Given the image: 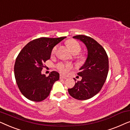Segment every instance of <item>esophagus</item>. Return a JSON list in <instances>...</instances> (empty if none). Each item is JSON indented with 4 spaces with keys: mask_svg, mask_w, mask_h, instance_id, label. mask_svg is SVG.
Segmentation results:
<instances>
[{
    "mask_svg": "<svg viewBox=\"0 0 130 130\" xmlns=\"http://www.w3.org/2000/svg\"><path fill=\"white\" fill-rule=\"evenodd\" d=\"M60 79H67V77H66L65 76H62V75H61L60 76Z\"/></svg>",
    "mask_w": 130,
    "mask_h": 130,
    "instance_id": "34e87169",
    "label": "esophagus"
}]
</instances>
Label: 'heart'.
<instances>
[{
	"label": "heart",
	"mask_w": 130,
	"mask_h": 130,
	"mask_svg": "<svg viewBox=\"0 0 130 130\" xmlns=\"http://www.w3.org/2000/svg\"><path fill=\"white\" fill-rule=\"evenodd\" d=\"M68 48L70 50L72 54L74 55L78 54L81 51V46L80 45V44L77 41L75 40H69L66 42ZM57 46L54 47L52 50V54H55V53L56 52ZM78 60L80 62L83 61L84 60V57L82 56L78 57ZM57 69H58V70L63 74H67L68 73L70 69L72 68L71 65L68 64H64L63 63H58L56 66Z\"/></svg>",
	"instance_id": "b5f03b06"
}]
</instances>
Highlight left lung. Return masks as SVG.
Wrapping results in <instances>:
<instances>
[{"label":"left lung","mask_w":130,"mask_h":130,"mask_svg":"<svg viewBox=\"0 0 130 130\" xmlns=\"http://www.w3.org/2000/svg\"><path fill=\"white\" fill-rule=\"evenodd\" d=\"M73 38L85 44L88 57L77 73L82 80L77 81L73 88L68 89V92L77 100H86L98 93L105 83L109 70L108 57L102 46L91 37L78 35Z\"/></svg>","instance_id":"obj_1"}]
</instances>
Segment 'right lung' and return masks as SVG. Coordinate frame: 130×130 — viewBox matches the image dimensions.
Returning a JSON list of instances; mask_svg holds the SVG:
<instances>
[{
  "mask_svg": "<svg viewBox=\"0 0 130 130\" xmlns=\"http://www.w3.org/2000/svg\"><path fill=\"white\" fill-rule=\"evenodd\" d=\"M66 38H42L26 44L19 53L14 66L17 85L23 95L30 101L41 102L48 96L60 74L53 71L48 77L41 74L44 64L50 58L52 50Z\"/></svg>",
  "mask_w": 130,
  "mask_h": 130,
  "instance_id": "obj_1",
  "label": "right lung"
}]
</instances>
